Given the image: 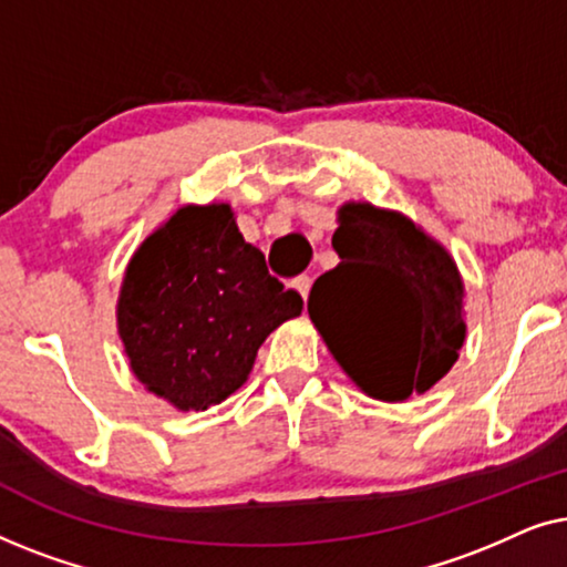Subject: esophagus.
I'll list each match as a JSON object with an SVG mask.
<instances>
[{"label": "esophagus", "instance_id": "obj_1", "mask_svg": "<svg viewBox=\"0 0 567 567\" xmlns=\"http://www.w3.org/2000/svg\"><path fill=\"white\" fill-rule=\"evenodd\" d=\"M309 286H312V281H309V276H299V278H293V281H291V289L297 291V293H301V299H305V301H307Z\"/></svg>", "mask_w": 567, "mask_h": 567}]
</instances>
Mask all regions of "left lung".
I'll return each instance as SVG.
<instances>
[{
	"label": "left lung",
	"instance_id": "1",
	"mask_svg": "<svg viewBox=\"0 0 567 567\" xmlns=\"http://www.w3.org/2000/svg\"><path fill=\"white\" fill-rule=\"evenodd\" d=\"M307 312L332 359L369 398L425 394L460 359L467 338L464 281L439 239L405 214L348 200Z\"/></svg>",
	"mask_w": 567,
	"mask_h": 567
}]
</instances>
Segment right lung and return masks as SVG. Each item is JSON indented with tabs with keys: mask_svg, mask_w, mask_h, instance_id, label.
Masks as SVG:
<instances>
[{
	"mask_svg": "<svg viewBox=\"0 0 567 567\" xmlns=\"http://www.w3.org/2000/svg\"><path fill=\"white\" fill-rule=\"evenodd\" d=\"M301 315V297L268 274L224 200L185 204L131 255L115 322L146 392L181 413L227 400L258 348Z\"/></svg>",
	"mask_w": 567,
	"mask_h": 567,
	"instance_id": "1",
	"label": "right lung"
}]
</instances>
